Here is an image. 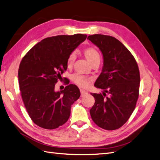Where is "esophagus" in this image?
<instances>
[{
    "label": "esophagus",
    "mask_w": 160,
    "mask_h": 160,
    "mask_svg": "<svg viewBox=\"0 0 160 160\" xmlns=\"http://www.w3.org/2000/svg\"><path fill=\"white\" fill-rule=\"evenodd\" d=\"M80 92H81V95L82 97L85 96L87 94H88V92L87 91H85V90H84V89H81Z\"/></svg>",
    "instance_id": "esophagus-1"
}]
</instances>
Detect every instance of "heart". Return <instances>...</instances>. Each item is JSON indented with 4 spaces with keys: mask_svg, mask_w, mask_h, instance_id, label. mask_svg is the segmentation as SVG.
Returning a JSON list of instances; mask_svg holds the SVG:
<instances>
[{
    "mask_svg": "<svg viewBox=\"0 0 160 160\" xmlns=\"http://www.w3.org/2000/svg\"><path fill=\"white\" fill-rule=\"evenodd\" d=\"M84 55L87 59L89 61V62L91 64L96 61H99L100 59V55L95 48L94 47H88L85 49L84 51ZM76 59V53L75 52H72L69 55L68 57V60H67V63L69 65H72L73 63L75 60ZM72 80L75 83L81 87H87L89 85V81L91 79L88 77L81 75L79 74H75L72 76Z\"/></svg>",
    "mask_w": 160,
    "mask_h": 160,
    "instance_id": "obj_1",
    "label": "heart"
}]
</instances>
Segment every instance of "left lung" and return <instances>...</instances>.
Listing matches in <instances>:
<instances>
[{
    "label": "left lung",
    "instance_id": "8db88e82",
    "mask_svg": "<svg viewBox=\"0 0 160 160\" xmlns=\"http://www.w3.org/2000/svg\"><path fill=\"white\" fill-rule=\"evenodd\" d=\"M103 57L102 72L95 87L103 94L91 93L95 103L90 109L94 123L106 130L119 129L132 114L139 97L140 75L137 62L130 51L113 37L89 35Z\"/></svg>",
    "mask_w": 160,
    "mask_h": 160
}]
</instances>
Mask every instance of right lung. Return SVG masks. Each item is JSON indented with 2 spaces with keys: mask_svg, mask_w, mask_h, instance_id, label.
Wrapping results in <instances>:
<instances>
[{
  "mask_svg": "<svg viewBox=\"0 0 160 160\" xmlns=\"http://www.w3.org/2000/svg\"><path fill=\"white\" fill-rule=\"evenodd\" d=\"M86 38L82 34L48 37L22 58L18 72L21 97L28 115L38 126L53 129L69 119L80 91L68 81L64 90L56 91L55 87L67 69L69 55Z\"/></svg>",
  "mask_w": 160,
  "mask_h": 160,
  "instance_id": "right-lung-1",
  "label": "right lung"
}]
</instances>
